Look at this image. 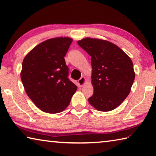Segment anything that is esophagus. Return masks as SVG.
I'll return each instance as SVG.
<instances>
[{
	"label": "esophagus",
	"instance_id": "34e87169",
	"mask_svg": "<svg viewBox=\"0 0 156 156\" xmlns=\"http://www.w3.org/2000/svg\"><path fill=\"white\" fill-rule=\"evenodd\" d=\"M85 83H86V78L84 77V76H83V77H81L78 80V84H79V86H80V87L83 86L84 84H85Z\"/></svg>",
	"mask_w": 156,
	"mask_h": 156
}]
</instances>
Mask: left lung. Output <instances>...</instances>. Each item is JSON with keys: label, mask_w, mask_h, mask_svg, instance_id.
I'll list each match as a JSON object with an SVG mask.
<instances>
[{"label": "left lung", "mask_w": 156, "mask_h": 156, "mask_svg": "<svg viewBox=\"0 0 156 156\" xmlns=\"http://www.w3.org/2000/svg\"><path fill=\"white\" fill-rule=\"evenodd\" d=\"M78 44L91 57L94 94L89 102L100 112L115 109L128 96L135 79L131 58L107 41L85 38Z\"/></svg>", "instance_id": "obj_1"}]
</instances>
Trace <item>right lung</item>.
I'll use <instances>...</instances> for the list:
<instances>
[{
    "label": "right lung",
    "instance_id": "right-lung-1",
    "mask_svg": "<svg viewBox=\"0 0 156 156\" xmlns=\"http://www.w3.org/2000/svg\"><path fill=\"white\" fill-rule=\"evenodd\" d=\"M72 41L68 37L48 39L31 50L23 61L20 78L25 90L44 112L64 111L77 90L68 78L64 58Z\"/></svg>",
    "mask_w": 156,
    "mask_h": 156
}]
</instances>
